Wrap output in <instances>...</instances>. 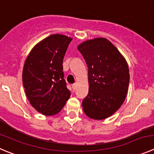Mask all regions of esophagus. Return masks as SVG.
Wrapping results in <instances>:
<instances>
[{
    "label": "esophagus",
    "mask_w": 154,
    "mask_h": 154,
    "mask_svg": "<svg viewBox=\"0 0 154 154\" xmlns=\"http://www.w3.org/2000/svg\"><path fill=\"white\" fill-rule=\"evenodd\" d=\"M72 88H73V90H75L76 88H77V84H72Z\"/></svg>",
    "instance_id": "obj_1"
}]
</instances>
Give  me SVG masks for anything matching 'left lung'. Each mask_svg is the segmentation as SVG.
Here are the masks:
<instances>
[{"label":"left lung","instance_id":"left-lung-1","mask_svg":"<svg viewBox=\"0 0 154 154\" xmlns=\"http://www.w3.org/2000/svg\"><path fill=\"white\" fill-rule=\"evenodd\" d=\"M77 48L88 67L89 93L82 103L84 113L95 120L107 119L127 96L130 79L127 61L105 38L87 40Z\"/></svg>","mask_w":154,"mask_h":154}]
</instances>
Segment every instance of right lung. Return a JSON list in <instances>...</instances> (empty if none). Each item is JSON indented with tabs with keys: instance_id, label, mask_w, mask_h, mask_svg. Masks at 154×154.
Returning a JSON list of instances; mask_svg holds the SVG:
<instances>
[{
	"instance_id": "right-lung-1",
	"label": "right lung",
	"mask_w": 154,
	"mask_h": 154,
	"mask_svg": "<svg viewBox=\"0 0 154 154\" xmlns=\"http://www.w3.org/2000/svg\"><path fill=\"white\" fill-rule=\"evenodd\" d=\"M72 38L54 34L37 43L26 59L23 84L32 106L44 116L59 112L68 99L63 59Z\"/></svg>"
}]
</instances>
